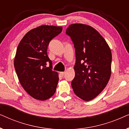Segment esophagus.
<instances>
[{"label":"esophagus","mask_w":129,"mask_h":129,"mask_svg":"<svg viewBox=\"0 0 129 129\" xmlns=\"http://www.w3.org/2000/svg\"><path fill=\"white\" fill-rule=\"evenodd\" d=\"M60 75L61 76H63L64 75V74H65V72H60Z\"/></svg>","instance_id":"esophagus-1"}]
</instances>
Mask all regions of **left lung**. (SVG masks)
Instances as JSON below:
<instances>
[{"label": "left lung", "instance_id": "left-lung-1", "mask_svg": "<svg viewBox=\"0 0 129 129\" xmlns=\"http://www.w3.org/2000/svg\"><path fill=\"white\" fill-rule=\"evenodd\" d=\"M66 33L75 48V77L72 87L77 96L89 101L98 96L109 82L112 52L105 39L91 26L72 24Z\"/></svg>", "mask_w": 129, "mask_h": 129}]
</instances>
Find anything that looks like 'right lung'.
<instances>
[{
  "label": "right lung",
  "mask_w": 129,
  "mask_h": 129,
  "mask_svg": "<svg viewBox=\"0 0 129 129\" xmlns=\"http://www.w3.org/2000/svg\"><path fill=\"white\" fill-rule=\"evenodd\" d=\"M62 27L42 25L26 33L17 48L14 66L21 85L32 98L48 99L54 94L59 82L47 53L49 42ZM49 66H47V63Z\"/></svg>",
  "instance_id": "obj_1"
}]
</instances>
